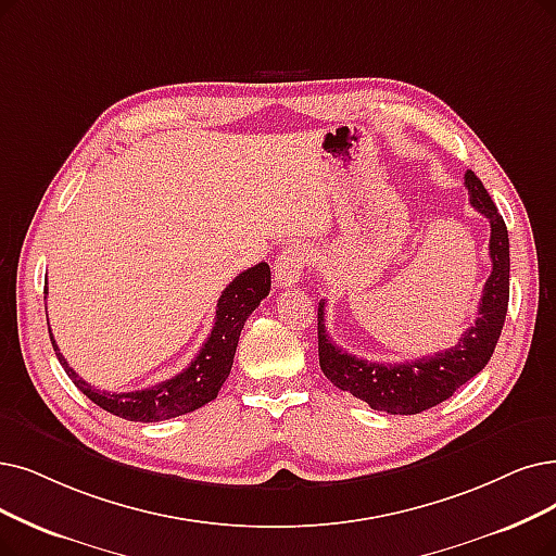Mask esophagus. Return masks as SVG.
Returning <instances> with one entry per match:
<instances>
[{
	"label": "esophagus",
	"instance_id": "1",
	"mask_svg": "<svg viewBox=\"0 0 556 556\" xmlns=\"http://www.w3.org/2000/svg\"><path fill=\"white\" fill-rule=\"evenodd\" d=\"M305 264H307L305 249L296 247V243H294V247H285L280 251V255L276 257V262H274V269H276L274 280H276V285L282 287V290L296 285L301 280V274L305 269Z\"/></svg>",
	"mask_w": 556,
	"mask_h": 556
}]
</instances>
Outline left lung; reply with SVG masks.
<instances>
[{"instance_id": "obj_1", "label": "left lung", "mask_w": 556, "mask_h": 556, "mask_svg": "<svg viewBox=\"0 0 556 556\" xmlns=\"http://www.w3.org/2000/svg\"><path fill=\"white\" fill-rule=\"evenodd\" d=\"M465 187H468L472 207L491 220L488 251H491L493 271L483 285L477 321L463 332L454 346L427 358L396 365L355 358L328 338L324 301L319 303L317 336L321 371L332 386L363 399L374 410H386L390 415L429 410L477 376L495 351L508 307V232L502 214L472 170L465 173Z\"/></svg>"}]
</instances>
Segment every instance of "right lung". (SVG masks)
I'll list each match as a JSON object with an SVG mask.
<instances>
[{"label":"right lung","mask_w":556,"mask_h":556,"mask_svg":"<svg viewBox=\"0 0 556 556\" xmlns=\"http://www.w3.org/2000/svg\"><path fill=\"white\" fill-rule=\"evenodd\" d=\"M269 290H271V269L266 262H260L251 266V269L241 271L226 287V290L220 292V299L216 303L214 328L210 332V338L205 340L203 349L198 351V355L191 361V365L180 374H175L173 379L146 390L106 392V390L88 386L68 365V361L61 355L52 330H50V340L56 351V358L63 365L65 374L71 376V381L88 399H91L93 404H98L106 413L118 415L129 421H160V419L180 417L216 399L220 386L226 383L228 374L232 369L241 328L251 317L253 309L262 303V299L269 296Z\"/></svg>","instance_id":"obj_1"}]
</instances>
